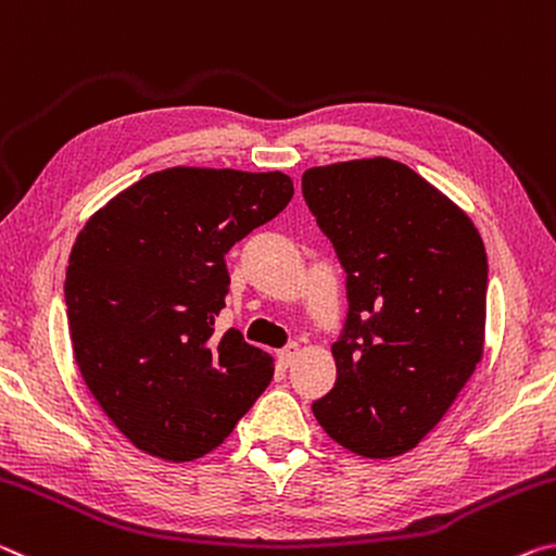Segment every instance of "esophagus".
Returning a JSON list of instances; mask_svg holds the SVG:
<instances>
[{
	"label": "esophagus",
	"mask_w": 556,
	"mask_h": 556,
	"mask_svg": "<svg viewBox=\"0 0 556 556\" xmlns=\"http://www.w3.org/2000/svg\"><path fill=\"white\" fill-rule=\"evenodd\" d=\"M295 357H298V344H288V348L278 352V362L283 364V367H290V364L295 362Z\"/></svg>",
	"instance_id": "34e87169"
}]
</instances>
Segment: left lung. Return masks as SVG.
<instances>
[{"mask_svg":"<svg viewBox=\"0 0 556 556\" xmlns=\"http://www.w3.org/2000/svg\"><path fill=\"white\" fill-rule=\"evenodd\" d=\"M303 197L348 273L338 381L313 414L364 458L412 451L483 357L488 256L468 214L396 160L313 167Z\"/></svg>","mask_w":556,"mask_h":556,"instance_id":"8db88e82","label":"left lung"}]
</instances>
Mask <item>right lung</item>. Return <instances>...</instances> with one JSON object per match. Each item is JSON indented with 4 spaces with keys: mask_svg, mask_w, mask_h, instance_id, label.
<instances>
[{
    "mask_svg": "<svg viewBox=\"0 0 556 556\" xmlns=\"http://www.w3.org/2000/svg\"><path fill=\"white\" fill-rule=\"evenodd\" d=\"M293 199L283 172L172 167L88 218L71 249L66 315L84 381L125 439L172 463L224 443L273 379L239 330L214 338L226 253Z\"/></svg>",
    "mask_w": 556,
    "mask_h": 556,
    "instance_id": "right-lung-1",
    "label": "right lung"
}]
</instances>
